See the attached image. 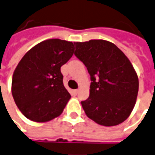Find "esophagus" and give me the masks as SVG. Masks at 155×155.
Returning <instances> with one entry per match:
<instances>
[{"mask_svg":"<svg viewBox=\"0 0 155 155\" xmlns=\"http://www.w3.org/2000/svg\"><path fill=\"white\" fill-rule=\"evenodd\" d=\"M73 94H74V95H77V94L78 93V90H73Z\"/></svg>","mask_w":155,"mask_h":155,"instance_id":"34e87169","label":"esophagus"}]
</instances>
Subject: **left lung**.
<instances>
[{"instance_id":"left-lung-1","label":"left lung","mask_w":155,"mask_h":155,"mask_svg":"<svg viewBox=\"0 0 155 155\" xmlns=\"http://www.w3.org/2000/svg\"><path fill=\"white\" fill-rule=\"evenodd\" d=\"M74 54L91 75L90 95L82 101L86 114L104 127L120 124L130 116L137 101L139 80L120 49L105 40L74 42Z\"/></svg>"}]
</instances>
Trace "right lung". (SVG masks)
<instances>
[{"label":"right lung","instance_id":"obj_1","mask_svg":"<svg viewBox=\"0 0 155 155\" xmlns=\"http://www.w3.org/2000/svg\"><path fill=\"white\" fill-rule=\"evenodd\" d=\"M73 44L57 38L43 41L17 65L11 92L18 109L29 120L46 123L64 111L71 95L64 86L60 68L73 56Z\"/></svg>","mask_w":155,"mask_h":155}]
</instances>
